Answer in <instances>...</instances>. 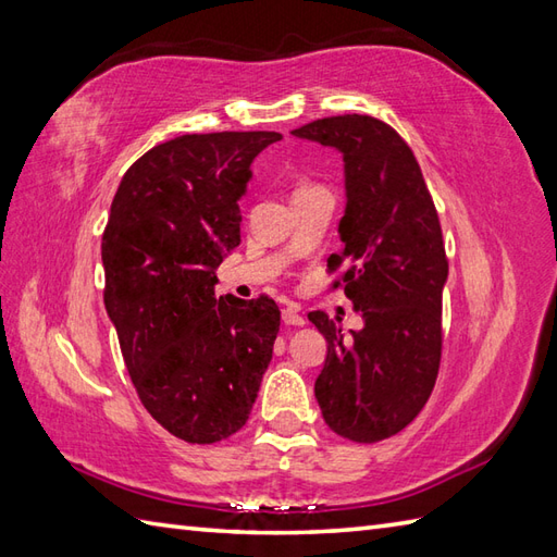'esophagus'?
<instances>
[{
  "label": "esophagus",
  "instance_id": "esophagus-1",
  "mask_svg": "<svg viewBox=\"0 0 557 557\" xmlns=\"http://www.w3.org/2000/svg\"><path fill=\"white\" fill-rule=\"evenodd\" d=\"M282 320H284V325H306V318L299 313V306H294V304H289L287 308L282 310Z\"/></svg>",
  "mask_w": 557,
  "mask_h": 557
}]
</instances>
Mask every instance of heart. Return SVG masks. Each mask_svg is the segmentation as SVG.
<instances>
[{"label": "heart", "instance_id": "heart-1", "mask_svg": "<svg viewBox=\"0 0 557 557\" xmlns=\"http://www.w3.org/2000/svg\"><path fill=\"white\" fill-rule=\"evenodd\" d=\"M301 187H308V185H301Z\"/></svg>", "mask_w": 557, "mask_h": 557}]
</instances>
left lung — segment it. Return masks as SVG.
<instances>
[{"label": "left lung", "mask_w": 557, "mask_h": 557, "mask_svg": "<svg viewBox=\"0 0 557 557\" xmlns=\"http://www.w3.org/2000/svg\"><path fill=\"white\" fill-rule=\"evenodd\" d=\"M292 133L344 153V249L327 258V273L366 320L344 337L327 313L308 315L327 339L315 398L332 432L377 444L416 420L442 363V223L416 153L389 123L344 113Z\"/></svg>", "instance_id": "obj_1"}]
</instances>
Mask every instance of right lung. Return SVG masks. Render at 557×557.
Masks as SVG:
<instances>
[{
	"label": "right lung",
	"mask_w": 557,
	"mask_h": 557,
	"mask_svg": "<svg viewBox=\"0 0 557 557\" xmlns=\"http://www.w3.org/2000/svg\"><path fill=\"white\" fill-rule=\"evenodd\" d=\"M280 133L183 135L127 168L101 235L103 306L141 406L187 444L249 420L273 358L280 308L261 294L215 299V270L239 244L251 161Z\"/></svg>",
	"instance_id": "add662e5"
}]
</instances>
